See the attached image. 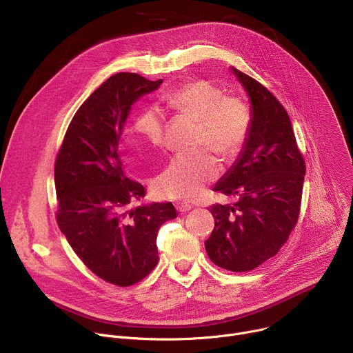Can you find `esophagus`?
Here are the masks:
<instances>
[{
    "label": "esophagus",
    "mask_w": 353,
    "mask_h": 353,
    "mask_svg": "<svg viewBox=\"0 0 353 353\" xmlns=\"http://www.w3.org/2000/svg\"><path fill=\"white\" fill-rule=\"evenodd\" d=\"M176 208H177L179 212H187V211H190L192 207L188 205V204H177Z\"/></svg>",
    "instance_id": "obj_1"
}]
</instances>
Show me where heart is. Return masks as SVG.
Wrapping results in <instances>:
<instances>
[{"mask_svg":"<svg viewBox=\"0 0 353 353\" xmlns=\"http://www.w3.org/2000/svg\"><path fill=\"white\" fill-rule=\"evenodd\" d=\"M165 102L173 112L198 121L196 148H211L223 158L240 152L251 124L250 110L241 99L225 96L218 85L199 79L172 90L165 96ZM131 130L143 142L161 145L165 134L163 113L157 106L142 109ZM218 174L216 159L203 149L173 158L157 177L154 190L161 198L188 203L203 194Z\"/></svg>","mask_w":353,"mask_h":353,"instance_id":"heart-1","label":"heart"}]
</instances>
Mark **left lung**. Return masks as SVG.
I'll return each instance as SVG.
<instances>
[{
	"label": "left lung",
	"mask_w": 353,
	"mask_h": 353,
	"mask_svg": "<svg viewBox=\"0 0 353 353\" xmlns=\"http://www.w3.org/2000/svg\"><path fill=\"white\" fill-rule=\"evenodd\" d=\"M230 72L248 96L251 124L237 159L214 187L236 203L210 208L215 228L205 250L218 267L245 272L274 257L293 230L306 165L278 99L239 70Z\"/></svg>",
	"instance_id": "obj_1"
}]
</instances>
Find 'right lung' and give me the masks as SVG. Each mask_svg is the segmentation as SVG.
I'll return each instance as SVG.
<instances>
[{
  "label": "right lung",
  "mask_w": 353,
  "mask_h": 353,
  "mask_svg": "<svg viewBox=\"0 0 353 353\" xmlns=\"http://www.w3.org/2000/svg\"><path fill=\"white\" fill-rule=\"evenodd\" d=\"M162 82L130 72L110 77L75 113L56 161L59 228L93 274L119 286L155 268L158 230L177 216L172 203L130 207L146 190L127 177L119 155L132 105Z\"/></svg>",
  "instance_id": "1"
}]
</instances>
